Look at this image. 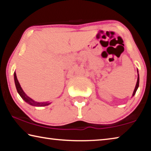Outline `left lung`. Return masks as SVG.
Returning a JSON list of instances; mask_svg holds the SVG:
<instances>
[{
	"instance_id": "left-lung-1",
	"label": "left lung",
	"mask_w": 151,
	"mask_h": 151,
	"mask_svg": "<svg viewBox=\"0 0 151 151\" xmlns=\"http://www.w3.org/2000/svg\"><path fill=\"white\" fill-rule=\"evenodd\" d=\"M137 72L139 73V71H138V70H137ZM139 73H138V78H137V85H136V86H135V88H134V90L133 94H132V96H133L134 94H135V93H136L137 90L138 89V88H139Z\"/></svg>"
}]
</instances>
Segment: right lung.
<instances>
[{
  "label": "right lung",
  "mask_w": 151,
  "mask_h": 151,
  "mask_svg": "<svg viewBox=\"0 0 151 151\" xmlns=\"http://www.w3.org/2000/svg\"><path fill=\"white\" fill-rule=\"evenodd\" d=\"M14 78L15 86H16L18 93L19 94V95L21 96V98L23 99L25 102H27V103H29V104H30V105L35 106H44L48 105V104H50V103H48V102H45V103H39V102H36L35 101H33L32 99H30L29 96H28L27 94H25L23 90L22 89L21 86H20L19 84V82L17 79L16 73L15 72L14 73Z\"/></svg>",
  "instance_id": "1"
}]
</instances>
